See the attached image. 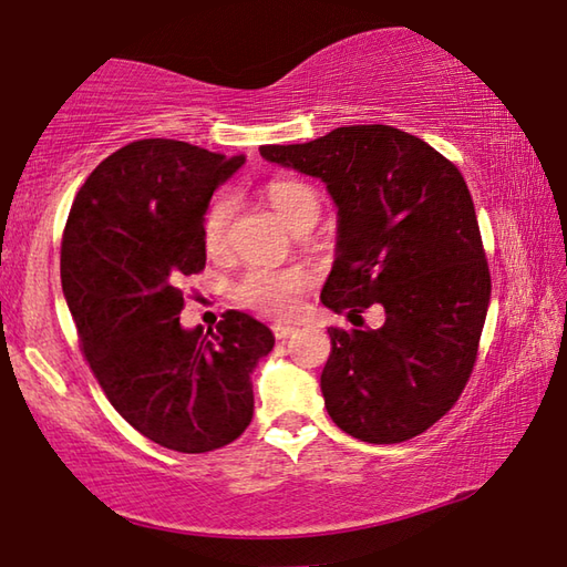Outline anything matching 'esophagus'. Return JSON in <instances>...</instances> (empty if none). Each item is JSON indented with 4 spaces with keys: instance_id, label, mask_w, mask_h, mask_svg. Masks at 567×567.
Instances as JSON below:
<instances>
[{
    "instance_id": "34e87169",
    "label": "esophagus",
    "mask_w": 567,
    "mask_h": 567,
    "mask_svg": "<svg viewBox=\"0 0 567 567\" xmlns=\"http://www.w3.org/2000/svg\"><path fill=\"white\" fill-rule=\"evenodd\" d=\"M293 324H289V322H274V336L278 338V340H286L289 336H293Z\"/></svg>"
}]
</instances>
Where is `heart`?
Here are the masks:
<instances>
[{
	"label": "heart",
	"instance_id": "heart-1",
	"mask_svg": "<svg viewBox=\"0 0 567 567\" xmlns=\"http://www.w3.org/2000/svg\"><path fill=\"white\" fill-rule=\"evenodd\" d=\"M266 196L274 206V212L293 229L307 216L320 214V198L312 185L291 181V177H278L270 181L266 188ZM231 216V196L229 193H219L212 204H208L204 214V224H200V235H204V245L208 252H219L227 239V224ZM309 284V276L299 268H250L237 284V299L245 307L258 309L262 315H278L286 317L299 307V293Z\"/></svg>",
	"mask_w": 567,
	"mask_h": 567
}]
</instances>
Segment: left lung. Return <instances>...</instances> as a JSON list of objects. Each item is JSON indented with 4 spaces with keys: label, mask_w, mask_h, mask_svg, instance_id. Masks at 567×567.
<instances>
[{
    "label": "left lung",
    "mask_w": 567,
    "mask_h": 567,
    "mask_svg": "<svg viewBox=\"0 0 567 567\" xmlns=\"http://www.w3.org/2000/svg\"><path fill=\"white\" fill-rule=\"evenodd\" d=\"M260 157L322 181L338 208L322 305L348 317L384 309L377 330L328 328L320 386L332 423L369 444L431 429L467 384L491 305L462 173L423 138L382 123L260 146Z\"/></svg>",
    "instance_id": "obj_1"
}]
</instances>
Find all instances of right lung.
Returning a JSON list of instances; mask_svg holds the SVG:
<instances>
[{
	"label": "right lung",
	"mask_w": 567,
	"mask_h": 567,
	"mask_svg": "<svg viewBox=\"0 0 567 567\" xmlns=\"http://www.w3.org/2000/svg\"><path fill=\"white\" fill-rule=\"evenodd\" d=\"M245 154L142 138L100 162L61 243V289L111 405L154 444L204 454L252 421V371L274 332L245 312L212 338L183 328V278L206 266L200 224Z\"/></svg>",
	"instance_id": "1"
}]
</instances>
